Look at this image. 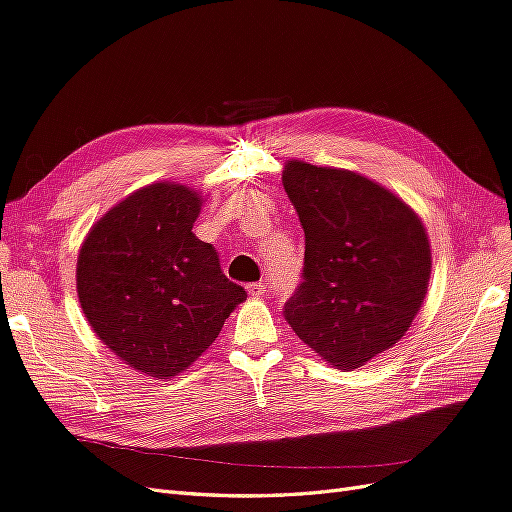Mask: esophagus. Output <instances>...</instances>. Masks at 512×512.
Returning a JSON list of instances; mask_svg holds the SVG:
<instances>
[{
  "mask_svg": "<svg viewBox=\"0 0 512 512\" xmlns=\"http://www.w3.org/2000/svg\"><path fill=\"white\" fill-rule=\"evenodd\" d=\"M267 286L265 282H254V284H247V292L252 294V297H260V294H265Z\"/></svg>",
  "mask_w": 512,
  "mask_h": 512,
  "instance_id": "obj_1",
  "label": "esophagus"
}]
</instances>
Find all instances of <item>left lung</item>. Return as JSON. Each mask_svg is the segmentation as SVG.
<instances>
[{
    "mask_svg": "<svg viewBox=\"0 0 512 512\" xmlns=\"http://www.w3.org/2000/svg\"><path fill=\"white\" fill-rule=\"evenodd\" d=\"M282 181L305 232L303 282L284 318L333 367H361L395 346L423 305L431 273L423 222L352 170L292 160Z\"/></svg>",
    "mask_w": 512,
    "mask_h": 512,
    "instance_id": "left-lung-1",
    "label": "left lung"
}]
</instances>
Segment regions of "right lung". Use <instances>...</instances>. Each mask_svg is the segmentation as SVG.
<instances>
[{
  "label": "right lung",
  "mask_w": 512,
  "mask_h": 512,
  "mask_svg": "<svg viewBox=\"0 0 512 512\" xmlns=\"http://www.w3.org/2000/svg\"><path fill=\"white\" fill-rule=\"evenodd\" d=\"M200 205L185 185L151 183L94 224L76 262L91 329L153 378L188 369L247 297L220 269L218 250L192 232Z\"/></svg>",
  "instance_id": "add662e5"
}]
</instances>
